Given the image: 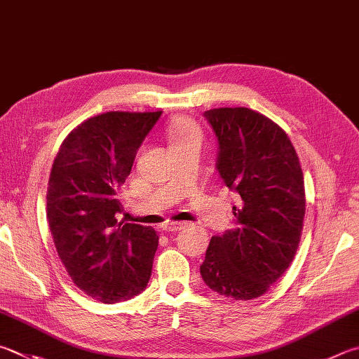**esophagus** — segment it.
<instances>
[{
  "mask_svg": "<svg viewBox=\"0 0 359 359\" xmlns=\"http://www.w3.org/2000/svg\"><path fill=\"white\" fill-rule=\"evenodd\" d=\"M161 227L165 232H177L184 227V223H165Z\"/></svg>",
  "mask_w": 359,
  "mask_h": 359,
  "instance_id": "1",
  "label": "esophagus"
}]
</instances>
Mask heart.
<instances>
[{
	"label": "heart",
	"instance_id": "obj_1",
	"mask_svg": "<svg viewBox=\"0 0 359 359\" xmlns=\"http://www.w3.org/2000/svg\"><path fill=\"white\" fill-rule=\"evenodd\" d=\"M166 135L171 147L187 144L191 141H201V130L190 117H175L169 122Z\"/></svg>",
	"mask_w": 359,
	"mask_h": 359
}]
</instances>
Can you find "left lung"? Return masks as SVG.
I'll return each mask as SVG.
<instances>
[{
	"label": "left lung",
	"instance_id": "left-lung-1",
	"mask_svg": "<svg viewBox=\"0 0 359 359\" xmlns=\"http://www.w3.org/2000/svg\"><path fill=\"white\" fill-rule=\"evenodd\" d=\"M217 138L223 185L240 198L236 227L210 240L201 276L213 292L252 299L289 269L306 210L303 171L284 130L250 108L204 113Z\"/></svg>",
	"mask_w": 359,
	"mask_h": 359
}]
</instances>
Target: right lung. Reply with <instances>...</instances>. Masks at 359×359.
Returning <instances> with one entry per match:
<instances>
[{
    "label": "right lung",
    "instance_id": "add662e5",
    "mask_svg": "<svg viewBox=\"0 0 359 359\" xmlns=\"http://www.w3.org/2000/svg\"><path fill=\"white\" fill-rule=\"evenodd\" d=\"M155 113H103L80 123L60 147L47 191V219L57 256L78 287L103 303L146 289L158 236L119 221L117 190L158 122Z\"/></svg>",
    "mask_w": 359,
    "mask_h": 359
}]
</instances>
